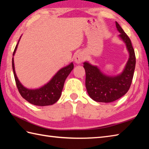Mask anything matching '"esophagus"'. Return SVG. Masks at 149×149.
<instances>
[{"instance_id": "1", "label": "esophagus", "mask_w": 149, "mask_h": 149, "mask_svg": "<svg viewBox=\"0 0 149 149\" xmlns=\"http://www.w3.org/2000/svg\"><path fill=\"white\" fill-rule=\"evenodd\" d=\"M84 59H85L84 55L82 52L77 53L74 57V61L75 63H77V64H79V63H82Z\"/></svg>"}]
</instances>
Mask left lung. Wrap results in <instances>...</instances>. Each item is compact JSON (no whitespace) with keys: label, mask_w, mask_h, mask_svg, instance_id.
<instances>
[{"label":"left lung","mask_w":149,"mask_h":149,"mask_svg":"<svg viewBox=\"0 0 149 149\" xmlns=\"http://www.w3.org/2000/svg\"><path fill=\"white\" fill-rule=\"evenodd\" d=\"M119 37L125 43L129 58L125 68L116 76H107L101 72L97 66L84 63L86 72V88L93 100L99 102H111L124 95L130 88L136 65V56L131 40L116 22Z\"/></svg>","instance_id":"8db88e82"}]
</instances>
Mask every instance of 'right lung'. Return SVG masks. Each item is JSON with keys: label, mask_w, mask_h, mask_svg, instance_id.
<instances>
[{"label": "right lung", "mask_w": 149, "mask_h": 149, "mask_svg": "<svg viewBox=\"0 0 149 149\" xmlns=\"http://www.w3.org/2000/svg\"><path fill=\"white\" fill-rule=\"evenodd\" d=\"M20 40H18V42ZM18 42L16 45L13 56H14L16 50H17ZM12 67L16 84H17L18 91L20 93L21 96L27 102L33 104V105L45 106L52 105L59 100L61 97L65 81L70 73L74 68V64L73 63H71L68 66L60 69L48 83H47L42 87L34 90L28 89V88L24 87L19 81L15 70L13 57L12 59Z\"/></svg>", "instance_id": "obj_1"}]
</instances>
